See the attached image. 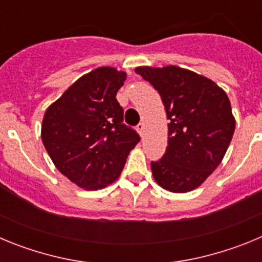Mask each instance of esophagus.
Segmentation results:
<instances>
[{
	"instance_id": "34e87169",
	"label": "esophagus",
	"mask_w": 262,
	"mask_h": 262,
	"mask_svg": "<svg viewBox=\"0 0 262 262\" xmlns=\"http://www.w3.org/2000/svg\"><path fill=\"white\" fill-rule=\"evenodd\" d=\"M136 131H138L140 135H143V134H144V123H139L138 126H136Z\"/></svg>"
}]
</instances>
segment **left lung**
Segmentation results:
<instances>
[{
  "label": "left lung",
  "mask_w": 262,
  "mask_h": 262,
  "mask_svg": "<svg viewBox=\"0 0 262 262\" xmlns=\"http://www.w3.org/2000/svg\"><path fill=\"white\" fill-rule=\"evenodd\" d=\"M135 72L159 92L169 119L165 154L151 163L155 181L173 193L194 190L221 164L231 143L230 99L214 81L189 69L138 67Z\"/></svg>",
  "instance_id": "left-lung-1"
}]
</instances>
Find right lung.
I'll return each instance as SVG.
<instances>
[{
    "instance_id": "add662e5",
    "label": "right lung",
    "mask_w": 262,
    "mask_h": 262,
    "mask_svg": "<svg viewBox=\"0 0 262 262\" xmlns=\"http://www.w3.org/2000/svg\"><path fill=\"white\" fill-rule=\"evenodd\" d=\"M124 80V72L97 68L46 110L41 123L46 151L59 172L86 190L113 184L140 140L123 123V107L117 101Z\"/></svg>"
}]
</instances>
